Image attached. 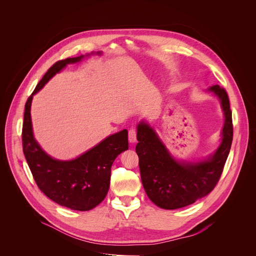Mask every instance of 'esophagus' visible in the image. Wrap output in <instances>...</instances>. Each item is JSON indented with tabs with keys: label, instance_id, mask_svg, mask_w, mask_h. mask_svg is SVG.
<instances>
[{
	"label": "esophagus",
	"instance_id": "1",
	"mask_svg": "<svg viewBox=\"0 0 256 256\" xmlns=\"http://www.w3.org/2000/svg\"><path fill=\"white\" fill-rule=\"evenodd\" d=\"M128 140L130 144H134L136 142V132L134 128H130L128 130Z\"/></svg>",
	"mask_w": 256,
	"mask_h": 256
}]
</instances>
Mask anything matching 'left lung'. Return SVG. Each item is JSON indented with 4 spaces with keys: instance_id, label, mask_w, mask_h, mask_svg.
Instances as JSON below:
<instances>
[{
    "instance_id": "left-lung-1",
    "label": "left lung",
    "mask_w": 256,
    "mask_h": 256,
    "mask_svg": "<svg viewBox=\"0 0 256 256\" xmlns=\"http://www.w3.org/2000/svg\"><path fill=\"white\" fill-rule=\"evenodd\" d=\"M208 91L221 103L224 126L218 149L206 158L179 161L171 155L154 128L144 120L138 124L136 152L142 184L149 198L161 208H180L208 196L223 172L233 140L230 102L227 92L218 85Z\"/></svg>"
}]
</instances>
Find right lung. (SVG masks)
<instances>
[{"label": "right lung", "mask_w": 256, "mask_h": 256, "mask_svg": "<svg viewBox=\"0 0 256 256\" xmlns=\"http://www.w3.org/2000/svg\"><path fill=\"white\" fill-rule=\"evenodd\" d=\"M96 54L102 52H97ZM89 56L68 58L48 68L25 104L22 128L23 153L40 190L60 206L82 212L94 208L105 198L110 184L112 163L120 153L128 149V130L108 136L75 159L58 160L46 154L35 140L30 110L33 96L56 74L68 64L79 62Z\"/></svg>", "instance_id": "right-lung-1"}]
</instances>
